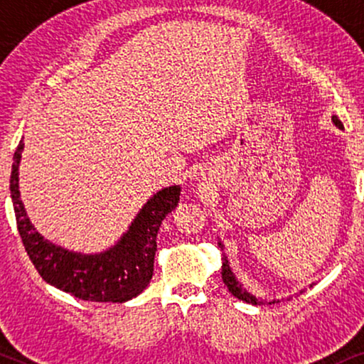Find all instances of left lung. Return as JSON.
I'll return each mask as SVG.
<instances>
[{
    "label": "left lung",
    "mask_w": 364,
    "mask_h": 364,
    "mask_svg": "<svg viewBox=\"0 0 364 364\" xmlns=\"http://www.w3.org/2000/svg\"><path fill=\"white\" fill-rule=\"evenodd\" d=\"M331 121H333V124H335L338 129H341V131H343V129H345V127H343L341 121L336 116H333ZM218 247H220L222 250H223V243L222 242H218ZM222 260H223V263H222V280H223V283H225L227 288H228V291H230L233 296L238 298V300L245 301V303H252V305H262V303H267V300H262V298H257L255 295H252L250 291H247V288L243 287L240 282H238V278L235 277V273L232 272L230 263H228V258H227L225 253H223ZM275 301L277 300L268 301V303H275Z\"/></svg>",
    "instance_id": "8db88e82"
}]
</instances>
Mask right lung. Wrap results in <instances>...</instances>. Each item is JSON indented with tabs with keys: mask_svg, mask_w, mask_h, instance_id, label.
Listing matches in <instances>:
<instances>
[{
	"mask_svg": "<svg viewBox=\"0 0 364 364\" xmlns=\"http://www.w3.org/2000/svg\"><path fill=\"white\" fill-rule=\"evenodd\" d=\"M23 149L24 142L19 141L9 191L23 245L43 280L86 301L124 303L141 295L154 273L159 227L181 200V187H166L154 193L116 245L99 253L73 252L44 238L29 220L19 196Z\"/></svg>",
	"mask_w": 364,
	"mask_h": 364,
	"instance_id": "1",
	"label": "right lung"
}]
</instances>
